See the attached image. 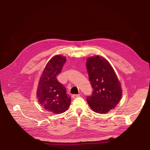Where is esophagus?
Segmentation results:
<instances>
[{
	"instance_id": "34e87169",
	"label": "esophagus",
	"mask_w": 150,
	"mask_h": 150,
	"mask_svg": "<svg viewBox=\"0 0 150 150\" xmlns=\"http://www.w3.org/2000/svg\"><path fill=\"white\" fill-rule=\"evenodd\" d=\"M80 96L79 94H74V95H72V97L73 98H77V97H79Z\"/></svg>"
}]
</instances>
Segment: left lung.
I'll return each instance as SVG.
<instances>
[{
    "mask_svg": "<svg viewBox=\"0 0 150 150\" xmlns=\"http://www.w3.org/2000/svg\"><path fill=\"white\" fill-rule=\"evenodd\" d=\"M92 95L86 100L93 111L100 114L114 109L121 99L122 90L119 79L109 62L101 56H93L86 60Z\"/></svg>",
    "mask_w": 150,
    "mask_h": 150,
    "instance_id": "obj_1",
    "label": "left lung"
}]
</instances>
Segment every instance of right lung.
<instances>
[{
    "label": "right lung",
    "instance_id": "right-lung-1",
    "mask_svg": "<svg viewBox=\"0 0 150 150\" xmlns=\"http://www.w3.org/2000/svg\"><path fill=\"white\" fill-rule=\"evenodd\" d=\"M65 62L66 58L60 54L53 57L44 69L37 89L40 104L46 111L56 114L66 111L71 102L65 86L57 78Z\"/></svg>",
    "mask_w": 150,
    "mask_h": 150
}]
</instances>
